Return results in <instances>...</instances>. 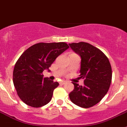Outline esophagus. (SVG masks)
Returning <instances> with one entry per match:
<instances>
[{
	"label": "esophagus",
	"mask_w": 127,
	"mask_h": 127,
	"mask_svg": "<svg viewBox=\"0 0 127 127\" xmlns=\"http://www.w3.org/2000/svg\"><path fill=\"white\" fill-rule=\"evenodd\" d=\"M66 83H67V82L66 81H61L60 82V85H64V84H66Z\"/></svg>",
	"instance_id": "obj_1"
}]
</instances>
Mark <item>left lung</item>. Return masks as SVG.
Wrapping results in <instances>:
<instances>
[{"instance_id":"left-lung-1","label":"left lung","mask_w":127,"mask_h":127,"mask_svg":"<svg viewBox=\"0 0 127 127\" xmlns=\"http://www.w3.org/2000/svg\"><path fill=\"white\" fill-rule=\"evenodd\" d=\"M70 47L81 57L80 78L84 85L72 82L74 89L69 93L73 103L89 108L99 103L108 92L112 80V69L106 55L87 42L69 43Z\"/></svg>"}]
</instances>
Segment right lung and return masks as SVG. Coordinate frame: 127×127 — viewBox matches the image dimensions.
<instances>
[{"instance_id":"1","label":"right lung","mask_w":127,"mask_h":127,"mask_svg":"<svg viewBox=\"0 0 127 127\" xmlns=\"http://www.w3.org/2000/svg\"><path fill=\"white\" fill-rule=\"evenodd\" d=\"M65 42L36 43L25 50L15 64L13 81L20 99L29 106L40 107L51 101L58 82L43 78L56 58L69 48Z\"/></svg>"}]
</instances>
